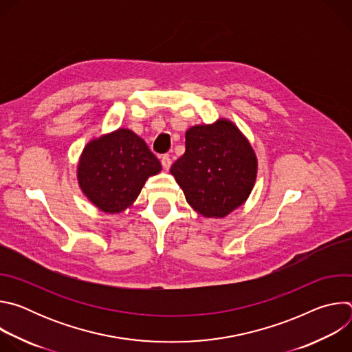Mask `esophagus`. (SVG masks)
<instances>
[{
    "instance_id": "obj_1",
    "label": "esophagus",
    "mask_w": 352,
    "mask_h": 352,
    "mask_svg": "<svg viewBox=\"0 0 352 352\" xmlns=\"http://www.w3.org/2000/svg\"><path fill=\"white\" fill-rule=\"evenodd\" d=\"M171 159H170V156L168 155H164V156H162V166H163V168L164 170H170V167H171Z\"/></svg>"
}]
</instances>
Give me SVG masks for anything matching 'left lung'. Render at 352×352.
<instances>
[{
  "label": "left lung",
  "instance_id": "left-lung-1",
  "mask_svg": "<svg viewBox=\"0 0 352 352\" xmlns=\"http://www.w3.org/2000/svg\"><path fill=\"white\" fill-rule=\"evenodd\" d=\"M170 171L197 213L220 219L248 199L258 160L239 129L231 121L219 120L186 131L185 153Z\"/></svg>",
  "mask_w": 352,
  "mask_h": 352
}]
</instances>
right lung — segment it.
I'll use <instances>...</instances> for the list:
<instances>
[{
    "label": "right lung",
    "mask_w": 352,
    "mask_h": 352,
    "mask_svg": "<svg viewBox=\"0 0 352 352\" xmlns=\"http://www.w3.org/2000/svg\"><path fill=\"white\" fill-rule=\"evenodd\" d=\"M162 171L142 138L120 128L90 140L78 166V181L90 202L104 213H120L139 196L146 179Z\"/></svg>",
    "instance_id": "1"
}]
</instances>
